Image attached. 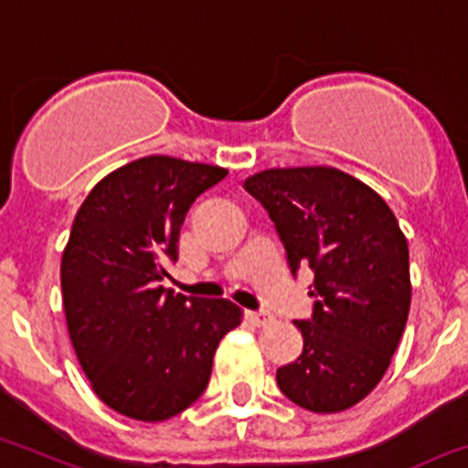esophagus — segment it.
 <instances>
[{
	"mask_svg": "<svg viewBox=\"0 0 468 468\" xmlns=\"http://www.w3.org/2000/svg\"><path fill=\"white\" fill-rule=\"evenodd\" d=\"M248 320H250V323H255L257 327H264V324L271 323V315L264 311H250L248 313Z\"/></svg>",
	"mask_w": 468,
	"mask_h": 468,
	"instance_id": "esophagus-1",
	"label": "esophagus"
}]
</instances>
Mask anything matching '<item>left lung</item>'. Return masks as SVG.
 Returning a JSON list of instances; mask_svg holds the SVG:
<instances>
[{
  "label": "left lung",
  "mask_w": 468,
  "mask_h": 468,
  "mask_svg": "<svg viewBox=\"0 0 468 468\" xmlns=\"http://www.w3.org/2000/svg\"><path fill=\"white\" fill-rule=\"evenodd\" d=\"M297 271H315L303 350L276 371L281 392L311 413L353 409L385 376L410 308L409 241L383 197L334 166L267 169L246 178Z\"/></svg>",
  "instance_id": "8db88e82"
}]
</instances>
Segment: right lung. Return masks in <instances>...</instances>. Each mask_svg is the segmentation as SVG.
I'll list each match as a JSON object with an SVG mask.
<instances>
[{"label": "right lung", "instance_id": "add662e5", "mask_svg": "<svg viewBox=\"0 0 468 468\" xmlns=\"http://www.w3.org/2000/svg\"><path fill=\"white\" fill-rule=\"evenodd\" d=\"M227 169L148 155L104 176L62 252V302L80 368L109 409L162 422L195 404L213 355L243 311L160 285L190 206Z\"/></svg>", "mask_w": 468, "mask_h": 468}]
</instances>
